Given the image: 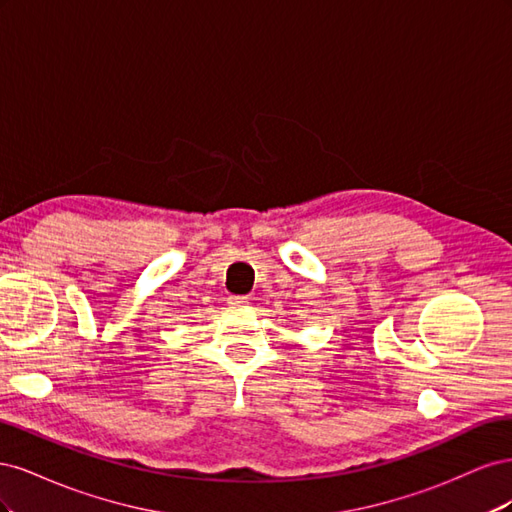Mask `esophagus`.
I'll return each instance as SVG.
<instances>
[{"label":"esophagus","mask_w":512,"mask_h":512,"mask_svg":"<svg viewBox=\"0 0 512 512\" xmlns=\"http://www.w3.org/2000/svg\"><path fill=\"white\" fill-rule=\"evenodd\" d=\"M228 305L230 307H245L247 305V297H239V294H230Z\"/></svg>","instance_id":"34e87169"}]
</instances>
